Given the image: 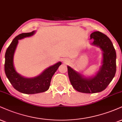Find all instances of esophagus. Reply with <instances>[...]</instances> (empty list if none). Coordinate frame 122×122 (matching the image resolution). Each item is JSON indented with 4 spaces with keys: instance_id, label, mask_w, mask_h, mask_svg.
Wrapping results in <instances>:
<instances>
[{
    "instance_id": "obj_1",
    "label": "esophagus",
    "mask_w": 122,
    "mask_h": 122,
    "mask_svg": "<svg viewBox=\"0 0 122 122\" xmlns=\"http://www.w3.org/2000/svg\"><path fill=\"white\" fill-rule=\"evenodd\" d=\"M68 62H69L68 60H64V62L66 63H66H67Z\"/></svg>"
}]
</instances>
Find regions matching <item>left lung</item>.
I'll list each match as a JSON object with an SVG mask.
<instances>
[{
	"label": "left lung",
	"mask_w": 122,
	"mask_h": 122,
	"mask_svg": "<svg viewBox=\"0 0 122 122\" xmlns=\"http://www.w3.org/2000/svg\"><path fill=\"white\" fill-rule=\"evenodd\" d=\"M93 42L91 45L102 51V60L99 70L91 76H86L67 66L68 76L71 85L78 92L83 93H96L105 90L115 76L116 73L115 50L106 35L99 31L90 35Z\"/></svg>",
	"instance_id": "1"
}]
</instances>
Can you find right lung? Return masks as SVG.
<instances>
[{
  "label": "right lung",
  "mask_w": 122,
  "mask_h": 122,
  "mask_svg": "<svg viewBox=\"0 0 122 122\" xmlns=\"http://www.w3.org/2000/svg\"><path fill=\"white\" fill-rule=\"evenodd\" d=\"M35 32L36 30H33L17 36L8 47L5 54L4 70L7 78L16 90L27 94L43 93L48 90L52 76L62 63L61 61L56 63L45 69L39 75L33 77H25L17 73L14 66V57L19 40L31 37L35 35Z\"/></svg>",
  "instance_id": "right-lung-1"
}]
</instances>
